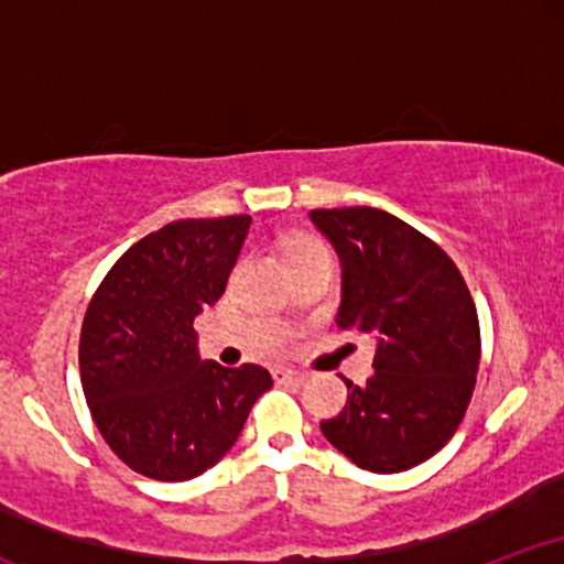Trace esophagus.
Masks as SVG:
<instances>
[{
	"instance_id": "esophagus-1",
	"label": "esophagus",
	"mask_w": 564,
	"mask_h": 564,
	"mask_svg": "<svg viewBox=\"0 0 564 564\" xmlns=\"http://www.w3.org/2000/svg\"><path fill=\"white\" fill-rule=\"evenodd\" d=\"M273 379L278 384H304V381H307V373L291 371V368H275Z\"/></svg>"
}]
</instances>
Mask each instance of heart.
Here are the masks:
<instances>
[{
  "label": "heart",
  "instance_id": "heart-1",
  "mask_svg": "<svg viewBox=\"0 0 564 564\" xmlns=\"http://www.w3.org/2000/svg\"><path fill=\"white\" fill-rule=\"evenodd\" d=\"M315 254H328L326 243L318 241V238L313 236H296L291 238L289 243V260H302V257H315Z\"/></svg>",
  "mask_w": 564,
  "mask_h": 564
}]
</instances>
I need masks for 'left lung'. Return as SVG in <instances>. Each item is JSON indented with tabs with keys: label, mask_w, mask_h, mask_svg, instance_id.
<instances>
[{
	"label": "left lung",
	"mask_w": 564,
	"mask_h": 564,
	"mask_svg": "<svg viewBox=\"0 0 564 564\" xmlns=\"http://www.w3.org/2000/svg\"><path fill=\"white\" fill-rule=\"evenodd\" d=\"M341 260L339 328L377 339L373 373L347 384L323 435L360 469L405 471L443 448L464 422L480 321L456 262L424 232L373 206L313 209Z\"/></svg>",
	"instance_id": "1"
}]
</instances>
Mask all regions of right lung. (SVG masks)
<instances>
[{
	"instance_id": "obj_1",
	"label": "right lung",
	"mask_w": 564,
	"mask_h": 564,
	"mask_svg": "<svg viewBox=\"0 0 564 564\" xmlns=\"http://www.w3.org/2000/svg\"><path fill=\"white\" fill-rule=\"evenodd\" d=\"M249 215L177 219L108 270L79 336L84 398L129 469L161 482L204 475L232 448L268 368L200 360L193 321L223 296Z\"/></svg>"
}]
</instances>
